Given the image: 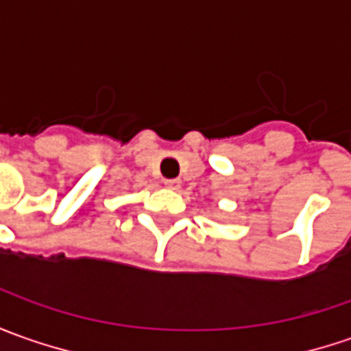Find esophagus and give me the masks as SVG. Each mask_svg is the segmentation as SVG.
<instances>
[{
    "label": "esophagus",
    "mask_w": 351,
    "mask_h": 351,
    "mask_svg": "<svg viewBox=\"0 0 351 351\" xmlns=\"http://www.w3.org/2000/svg\"><path fill=\"white\" fill-rule=\"evenodd\" d=\"M180 184H182V182H180L178 178H167V180H165V186L171 188V190H178Z\"/></svg>",
    "instance_id": "1"
}]
</instances>
